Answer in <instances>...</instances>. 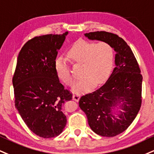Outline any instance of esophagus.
Wrapping results in <instances>:
<instances>
[{
	"label": "esophagus",
	"mask_w": 154,
	"mask_h": 154,
	"mask_svg": "<svg viewBox=\"0 0 154 154\" xmlns=\"http://www.w3.org/2000/svg\"><path fill=\"white\" fill-rule=\"evenodd\" d=\"M79 98H80V95H79V94L78 93H75L74 94L73 96H72V99H73V100L75 101H79Z\"/></svg>",
	"instance_id": "1"
}]
</instances>
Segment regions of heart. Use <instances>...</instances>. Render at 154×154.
Wrapping results in <instances>:
<instances>
[{
    "mask_svg": "<svg viewBox=\"0 0 154 154\" xmlns=\"http://www.w3.org/2000/svg\"><path fill=\"white\" fill-rule=\"evenodd\" d=\"M72 62L82 64L81 76L82 78L74 86L75 92L90 90L94 85H99L107 80L112 72L114 64V51L106 42H95L80 40L73 44L68 51ZM57 75L66 85L75 82L66 60L59 57L55 62Z\"/></svg>",
    "mask_w": 154,
    "mask_h": 154,
    "instance_id": "1",
    "label": "heart"
}]
</instances>
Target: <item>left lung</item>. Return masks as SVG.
I'll list each match as a JSON object with an SVG mask.
<instances>
[{
	"label": "left lung",
	"instance_id": "left-lung-1",
	"mask_svg": "<svg viewBox=\"0 0 154 154\" xmlns=\"http://www.w3.org/2000/svg\"><path fill=\"white\" fill-rule=\"evenodd\" d=\"M85 35L110 44L117 52L116 66L103 86L80 97L79 106L94 132L101 136H116L130 126L141 106L143 77L139 65L130 47L117 34L95 31ZM117 105L124 110L118 116L112 112V107Z\"/></svg>",
	"mask_w": 154,
	"mask_h": 154
}]
</instances>
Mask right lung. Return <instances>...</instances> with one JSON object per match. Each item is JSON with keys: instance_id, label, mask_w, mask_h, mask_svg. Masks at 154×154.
I'll list each match as a JSON object with an SVG mask.
<instances>
[{"instance_id": "obj_1", "label": "right lung", "mask_w": 154, "mask_h": 154, "mask_svg": "<svg viewBox=\"0 0 154 154\" xmlns=\"http://www.w3.org/2000/svg\"><path fill=\"white\" fill-rule=\"evenodd\" d=\"M67 34L28 41L18 54L13 77L15 106L28 128L44 138L59 136L66 124L62 107L72 93L59 82L55 62Z\"/></svg>"}]
</instances>
